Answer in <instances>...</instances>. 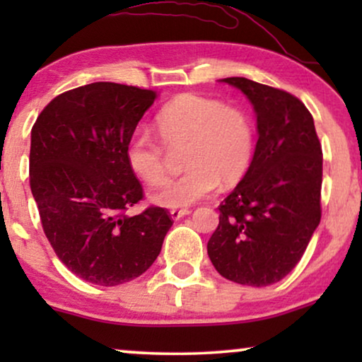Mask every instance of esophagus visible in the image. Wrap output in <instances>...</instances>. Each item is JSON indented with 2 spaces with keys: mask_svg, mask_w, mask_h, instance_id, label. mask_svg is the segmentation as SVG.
I'll return each instance as SVG.
<instances>
[{
  "mask_svg": "<svg viewBox=\"0 0 362 362\" xmlns=\"http://www.w3.org/2000/svg\"><path fill=\"white\" fill-rule=\"evenodd\" d=\"M187 214H191L189 209H173V211H170L171 219H175V221L181 219V217H185V216H187Z\"/></svg>",
  "mask_w": 362,
  "mask_h": 362,
  "instance_id": "1",
  "label": "esophagus"
}]
</instances>
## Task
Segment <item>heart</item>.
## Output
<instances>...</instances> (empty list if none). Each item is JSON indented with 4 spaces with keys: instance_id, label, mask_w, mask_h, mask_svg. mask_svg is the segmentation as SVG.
<instances>
[{
    "instance_id": "b5f03b06",
    "label": "heart",
    "mask_w": 362,
    "mask_h": 362,
    "mask_svg": "<svg viewBox=\"0 0 362 362\" xmlns=\"http://www.w3.org/2000/svg\"><path fill=\"white\" fill-rule=\"evenodd\" d=\"M160 140L138 132L127 143L130 170L150 186L166 180V151H182L186 171L153 194L163 207L180 209L204 199L222 182L232 186L245 175L254 155V127L239 108L214 98L185 93L158 112Z\"/></svg>"
}]
</instances>
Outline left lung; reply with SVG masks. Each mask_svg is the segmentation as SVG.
<instances>
[{
  "instance_id": "1",
  "label": "left lung",
  "mask_w": 362,
  "mask_h": 362,
  "mask_svg": "<svg viewBox=\"0 0 362 362\" xmlns=\"http://www.w3.org/2000/svg\"><path fill=\"white\" fill-rule=\"evenodd\" d=\"M254 107V158L219 206L207 254L224 279L267 286L290 274L321 219L323 153L311 113L285 90L227 77Z\"/></svg>"
}]
</instances>
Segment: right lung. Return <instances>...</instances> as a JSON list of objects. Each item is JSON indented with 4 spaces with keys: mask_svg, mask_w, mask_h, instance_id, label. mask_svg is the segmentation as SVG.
Masks as SVG:
<instances>
[{
    "mask_svg": "<svg viewBox=\"0 0 362 362\" xmlns=\"http://www.w3.org/2000/svg\"><path fill=\"white\" fill-rule=\"evenodd\" d=\"M158 93L95 82L57 95L31 130L29 182L59 260L102 286L150 269L173 226L168 211L128 216L143 197L125 148Z\"/></svg>",
    "mask_w": 362,
    "mask_h": 362,
    "instance_id": "add662e5",
    "label": "right lung"
}]
</instances>
